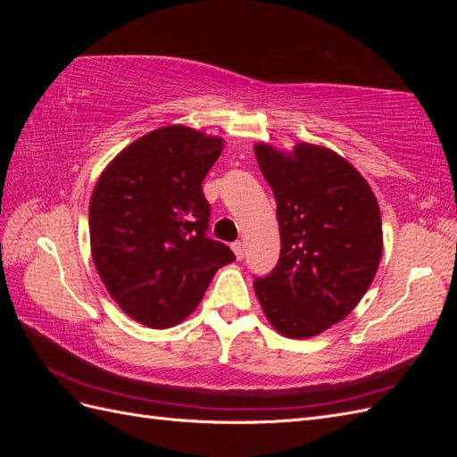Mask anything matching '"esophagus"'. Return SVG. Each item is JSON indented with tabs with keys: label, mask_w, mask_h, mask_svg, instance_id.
<instances>
[{
	"label": "esophagus",
	"mask_w": 457,
	"mask_h": 457,
	"mask_svg": "<svg viewBox=\"0 0 457 457\" xmlns=\"http://www.w3.org/2000/svg\"><path fill=\"white\" fill-rule=\"evenodd\" d=\"M232 252H234V255H237V259H244V255H245V244L244 242H240V240H237L232 244Z\"/></svg>",
	"instance_id": "esophagus-1"
}]
</instances>
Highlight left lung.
Returning <instances> with one entry per match:
<instances>
[{
	"mask_svg": "<svg viewBox=\"0 0 457 457\" xmlns=\"http://www.w3.org/2000/svg\"><path fill=\"white\" fill-rule=\"evenodd\" d=\"M276 198L280 257L255 294L286 337L318 336L343 320L376 276L383 228L376 196L353 165L324 146L301 143L294 156L255 145Z\"/></svg>",
	"mask_w": 457,
	"mask_h": 457,
	"instance_id": "8db88e82",
	"label": "left lung"
}]
</instances>
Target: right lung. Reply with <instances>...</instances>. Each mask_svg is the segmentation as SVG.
I'll return each mask as SVG.
<instances>
[{"label":"right lung","mask_w":457,"mask_h":457,"mask_svg":"<svg viewBox=\"0 0 457 457\" xmlns=\"http://www.w3.org/2000/svg\"><path fill=\"white\" fill-rule=\"evenodd\" d=\"M223 141L185 126L137 139L110 162L89 204L96 272L118 305L148 328H170L196 309L213 274L232 262L207 237L202 183Z\"/></svg>","instance_id":"obj_1"}]
</instances>
